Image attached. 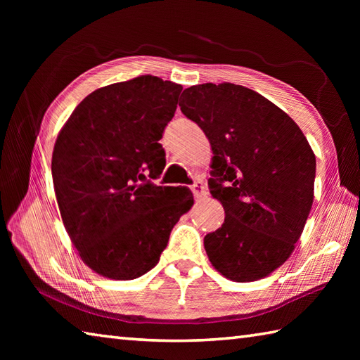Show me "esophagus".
<instances>
[{
  "instance_id": "34e87169",
  "label": "esophagus",
  "mask_w": 360,
  "mask_h": 360,
  "mask_svg": "<svg viewBox=\"0 0 360 360\" xmlns=\"http://www.w3.org/2000/svg\"><path fill=\"white\" fill-rule=\"evenodd\" d=\"M192 192H193V197H195V198L203 197V195L206 193V188H205L203 182H202V181H195L193 186H192Z\"/></svg>"
}]
</instances>
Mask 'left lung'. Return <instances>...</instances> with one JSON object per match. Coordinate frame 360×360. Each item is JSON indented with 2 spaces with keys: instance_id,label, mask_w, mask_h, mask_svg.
Returning <instances> with one entry per match:
<instances>
[{
  "instance_id": "1",
  "label": "left lung",
  "mask_w": 360,
  "mask_h": 360,
  "mask_svg": "<svg viewBox=\"0 0 360 360\" xmlns=\"http://www.w3.org/2000/svg\"><path fill=\"white\" fill-rule=\"evenodd\" d=\"M179 106L214 154L208 184L225 219L205 236L210 262L236 283L268 276L290 257L311 211V146L283 109L243 85H192Z\"/></svg>"
}]
</instances>
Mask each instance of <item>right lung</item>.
Instances as JSON below:
<instances>
[{"label": "right lung", "instance_id": "obj_1", "mask_svg": "<svg viewBox=\"0 0 360 360\" xmlns=\"http://www.w3.org/2000/svg\"><path fill=\"white\" fill-rule=\"evenodd\" d=\"M182 87L139 76L101 87L60 130L52 179L60 214L85 265L129 281L154 268L169 233L192 208L187 187L155 186L165 168L158 143Z\"/></svg>", "mask_w": 360, "mask_h": 360}]
</instances>
